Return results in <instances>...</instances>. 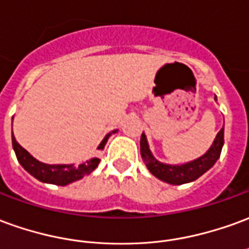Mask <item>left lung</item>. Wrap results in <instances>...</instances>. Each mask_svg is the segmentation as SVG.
Masks as SVG:
<instances>
[{"mask_svg":"<svg viewBox=\"0 0 249 249\" xmlns=\"http://www.w3.org/2000/svg\"><path fill=\"white\" fill-rule=\"evenodd\" d=\"M222 145H224V126L217 133L214 142L206 154H203L201 158H198L196 160L171 166V164L160 163L155 159L154 155L151 154L147 137L142 133V139H140V154H142V161L145 163L149 173L155 175L156 178L166 182V183H170V185H183V183H189V182L198 179L214 166V163L221 155Z\"/></svg>","mask_w":249,"mask_h":249,"instance_id":"1","label":"left lung"}]
</instances>
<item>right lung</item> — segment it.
I'll return each mask as SVG.
<instances>
[{
    "label": "right lung",
    "instance_id": "1",
    "mask_svg": "<svg viewBox=\"0 0 249 249\" xmlns=\"http://www.w3.org/2000/svg\"><path fill=\"white\" fill-rule=\"evenodd\" d=\"M116 132L117 130H113L112 133H116ZM112 133H107L105 139L98 145V149H104L107 139ZM12 144H13V149H15L16 156H17V160L24 167V170L44 183H52V185L58 186L69 185V183L82 179L85 175H89L91 171H94L98 166V163H100L98 158H93L90 160L81 163L79 166H74V164H46V163L36 160L27 149L22 148L21 145L16 142V137L13 135H12Z\"/></svg>",
    "mask_w": 249,
    "mask_h": 249
}]
</instances>
